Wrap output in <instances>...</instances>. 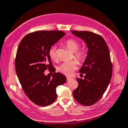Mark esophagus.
<instances>
[{"label": "esophagus", "mask_w": 128, "mask_h": 128, "mask_svg": "<svg viewBox=\"0 0 128 128\" xmlns=\"http://www.w3.org/2000/svg\"><path fill=\"white\" fill-rule=\"evenodd\" d=\"M71 79H72V78H70V77H67V81H69V80H70Z\"/></svg>", "instance_id": "1"}]
</instances>
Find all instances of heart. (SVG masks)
<instances>
[{
    "mask_svg": "<svg viewBox=\"0 0 128 128\" xmlns=\"http://www.w3.org/2000/svg\"><path fill=\"white\" fill-rule=\"evenodd\" d=\"M66 46L68 50L74 53V55L76 59L79 60H83L86 58V52L83 50L78 51L80 48V44L78 42L74 39H68L64 43ZM49 55L51 59L53 60H56V47L52 46L49 50ZM77 68V64L75 61L64 62L58 67V70L66 75H70L73 73V71Z\"/></svg>",
    "mask_w": 128,
    "mask_h": 128,
    "instance_id": "heart-1",
    "label": "heart"
}]
</instances>
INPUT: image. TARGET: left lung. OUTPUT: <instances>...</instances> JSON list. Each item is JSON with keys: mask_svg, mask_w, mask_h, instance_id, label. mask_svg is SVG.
Listing matches in <instances>:
<instances>
[{"mask_svg": "<svg viewBox=\"0 0 128 128\" xmlns=\"http://www.w3.org/2000/svg\"><path fill=\"white\" fill-rule=\"evenodd\" d=\"M72 34L84 42L88 53L79 72L84 79L77 78L75 99L85 106L96 103L106 92L112 75V64L108 46L102 37L90 31L72 30Z\"/></svg>", "mask_w": 128, "mask_h": 128, "instance_id": "left-lung-1", "label": "left lung"}]
</instances>
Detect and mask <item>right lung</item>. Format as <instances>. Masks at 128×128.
Wrapping results in <instances>:
<instances>
[{
	"instance_id": "1",
	"label": "right lung",
	"mask_w": 128,
	"mask_h": 128,
	"mask_svg": "<svg viewBox=\"0 0 128 128\" xmlns=\"http://www.w3.org/2000/svg\"><path fill=\"white\" fill-rule=\"evenodd\" d=\"M65 35L58 30H39L28 34L19 44L16 72L26 94L38 106L53 103L57 98L56 87L66 82V76L59 72L52 76L44 74L45 70L53 68L50 48Z\"/></svg>"
}]
</instances>
